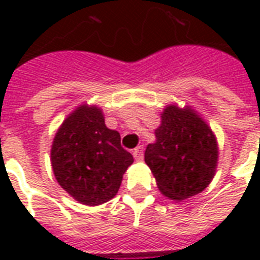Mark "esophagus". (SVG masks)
Listing matches in <instances>:
<instances>
[{
	"mask_svg": "<svg viewBox=\"0 0 260 260\" xmlns=\"http://www.w3.org/2000/svg\"><path fill=\"white\" fill-rule=\"evenodd\" d=\"M143 156H144V150H143V147H136L134 150V158L136 160H142Z\"/></svg>",
	"mask_w": 260,
	"mask_h": 260,
	"instance_id": "1",
	"label": "esophagus"
}]
</instances>
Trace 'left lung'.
Segmentation results:
<instances>
[{"label":"left lung","instance_id":"8db88e82","mask_svg":"<svg viewBox=\"0 0 260 260\" xmlns=\"http://www.w3.org/2000/svg\"><path fill=\"white\" fill-rule=\"evenodd\" d=\"M155 138L144 160L165 197L183 201L209 186L217 169V139L193 108L167 105Z\"/></svg>","mask_w":260,"mask_h":260}]
</instances>
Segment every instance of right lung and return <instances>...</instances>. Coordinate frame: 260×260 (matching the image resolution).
<instances>
[{
    "label": "right lung",
    "instance_id": "1",
    "mask_svg": "<svg viewBox=\"0 0 260 260\" xmlns=\"http://www.w3.org/2000/svg\"><path fill=\"white\" fill-rule=\"evenodd\" d=\"M134 156L120 144V134L105 125L101 108L77 106L55 134L51 166L56 181L75 201L101 205L117 194Z\"/></svg>",
    "mask_w": 260,
    "mask_h": 260
}]
</instances>
